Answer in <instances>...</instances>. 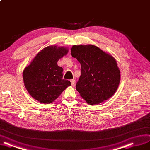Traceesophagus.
<instances>
[{"mask_svg": "<svg viewBox=\"0 0 150 150\" xmlns=\"http://www.w3.org/2000/svg\"><path fill=\"white\" fill-rule=\"evenodd\" d=\"M71 85H72V86H75V84H76V81H75V80L74 79H71Z\"/></svg>", "mask_w": 150, "mask_h": 150, "instance_id": "1", "label": "esophagus"}]
</instances>
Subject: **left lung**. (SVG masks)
<instances>
[{
    "label": "left lung",
    "mask_w": 150,
    "mask_h": 150,
    "mask_svg": "<svg viewBox=\"0 0 150 150\" xmlns=\"http://www.w3.org/2000/svg\"><path fill=\"white\" fill-rule=\"evenodd\" d=\"M71 55L81 66L76 90L89 105L99 104L115 94L120 81L116 59L92 45H73Z\"/></svg>",
    "instance_id": "obj_1"
}]
</instances>
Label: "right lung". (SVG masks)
Wrapping results in <instances>:
<instances>
[{"label":"right lung","instance_id":"obj_1","mask_svg":"<svg viewBox=\"0 0 150 150\" xmlns=\"http://www.w3.org/2000/svg\"><path fill=\"white\" fill-rule=\"evenodd\" d=\"M68 51L64 46H48L24 68V86L33 99L42 104H51L71 85L70 81L63 79V68L57 64Z\"/></svg>","mask_w":150,"mask_h":150}]
</instances>
